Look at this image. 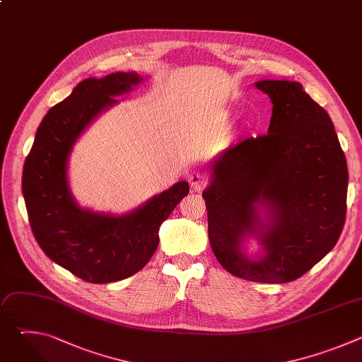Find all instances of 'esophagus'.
<instances>
[{
	"label": "esophagus",
	"instance_id": "obj_1",
	"mask_svg": "<svg viewBox=\"0 0 362 362\" xmlns=\"http://www.w3.org/2000/svg\"><path fill=\"white\" fill-rule=\"evenodd\" d=\"M189 183H190V187L194 190V192H202L206 186V177L197 172H193L190 176H189Z\"/></svg>",
	"mask_w": 362,
	"mask_h": 362
}]
</instances>
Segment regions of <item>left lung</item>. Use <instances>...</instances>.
Segmentation results:
<instances>
[{"label": "left lung", "mask_w": 362, "mask_h": 362, "mask_svg": "<svg viewBox=\"0 0 362 362\" xmlns=\"http://www.w3.org/2000/svg\"><path fill=\"white\" fill-rule=\"evenodd\" d=\"M268 134L222 150L211 162L209 242L232 275L291 282L335 246L345 222L348 169L329 115L298 81L261 80ZM249 238L257 240L248 253Z\"/></svg>", "instance_id": "1"}]
</instances>
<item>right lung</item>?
I'll list each match as a JSON object with an SVG mask.
<instances>
[{
    "label": "right lung",
    "instance_id": "obj_1",
    "mask_svg": "<svg viewBox=\"0 0 362 362\" xmlns=\"http://www.w3.org/2000/svg\"><path fill=\"white\" fill-rule=\"evenodd\" d=\"M143 81L136 71L90 77L49 109L23 169V194L34 238L51 261L83 281L110 284L139 272L159 246V228L189 193L187 182L154 194L132 212L81 208L69 183V159L84 130Z\"/></svg>",
    "mask_w": 362,
    "mask_h": 362
}]
</instances>
